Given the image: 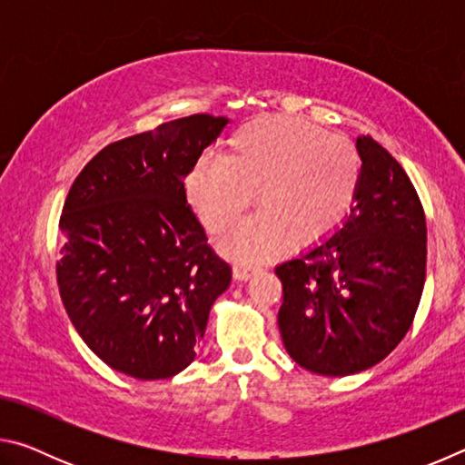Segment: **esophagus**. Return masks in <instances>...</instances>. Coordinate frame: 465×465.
<instances>
[{
    "mask_svg": "<svg viewBox=\"0 0 465 465\" xmlns=\"http://www.w3.org/2000/svg\"><path fill=\"white\" fill-rule=\"evenodd\" d=\"M256 272V269L254 266H250V264H235L233 266V274H235V279L238 281H248V279H252V274Z\"/></svg>",
    "mask_w": 465,
    "mask_h": 465,
    "instance_id": "obj_1",
    "label": "esophagus"
}]
</instances>
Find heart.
Segmentation results:
<instances>
[{
    "label": "heart",
    "instance_id": "1",
    "mask_svg": "<svg viewBox=\"0 0 465 465\" xmlns=\"http://www.w3.org/2000/svg\"><path fill=\"white\" fill-rule=\"evenodd\" d=\"M361 184V157L349 139L297 116H261L225 141L222 160L201 157L184 193L196 217L219 233L246 213H261L222 238L242 264L264 262L302 243L326 240L349 217Z\"/></svg>",
    "mask_w": 465,
    "mask_h": 465
}]
</instances>
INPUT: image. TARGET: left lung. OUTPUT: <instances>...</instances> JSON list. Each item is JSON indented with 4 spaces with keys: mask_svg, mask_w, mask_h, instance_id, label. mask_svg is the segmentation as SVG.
Listing matches in <instances>:
<instances>
[{
    "mask_svg": "<svg viewBox=\"0 0 465 465\" xmlns=\"http://www.w3.org/2000/svg\"><path fill=\"white\" fill-rule=\"evenodd\" d=\"M361 184L334 235L279 264V330L312 373H361L396 349L419 310L427 222L404 168L373 137H357Z\"/></svg>",
    "mask_w": 465,
    "mask_h": 465,
    "instance_id": "8db88e82",
    "label": "left lung"
}]
</instances>
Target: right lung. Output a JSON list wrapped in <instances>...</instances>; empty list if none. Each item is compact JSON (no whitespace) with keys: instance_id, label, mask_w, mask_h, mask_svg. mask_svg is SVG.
Listing matches in <instances>:
<instances>
[{"instance_id":"add662e5","label":"right lung","mask_w":465,"mask_h":465,"mask_svg":"<svg viewBox=\"0 0 465 465\" xmlns=\"http://www.w3.org/2000/svg\"><path fill=\"white\" fill-rule=\"evenodd\" d=\"M230 119L193 114L110 143L69 191L59 293L77 334L114 371L168 380L193 363L232 266L207 243L184 178Z\"/></svg>"}]
</instances>
